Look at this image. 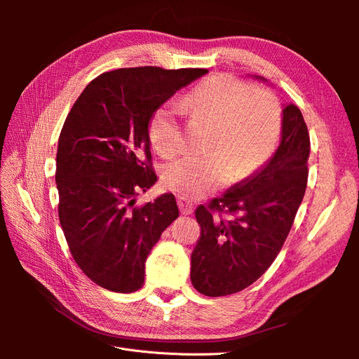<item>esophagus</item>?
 Returning a JSON list of instances; mask_svg holds the SVG:
<instances>
[{"instance_id":"1","label":"esophagus","mask_w":359,"mask_h":359,"mask_svg":"<svg viewBox=\"0 0 359 359\" xmlns=\"http://www.w3.org/2000/svg\"><path fill=\"white\" fill-rule=\"evenodd\" d=\"M178 206H180L181 212L186 214V215H189V214H191L194 211V205L191 202H189L187 199H184V198L178 199Z\"/></svg>"}]
</instances>
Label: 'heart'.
Wrapping results in <instances>:
<instances>
[{
    "label": "heart",
    "mask_w": 359,
    "mask_h": 359,
    "mask_svg": "<svg viewBox=\"0 0 359 359\" xmlns=\"http://www.w3.org/2000/svg\"><path fill=\"white\" fill-rule=\"evenodd\" d=\"M184 109L182 110V107ZM210 124L205 156H189L163 169L165 186L186 199L205 196L229 180H244L274 153L283 127V111L274 93L255 88L229 73L212 74L182 99L160 104L148 123L151 144L163 157L186 148L181 119Z\"/></svg>",
    "instance_id": "b5f03b06"
}]
</instances>
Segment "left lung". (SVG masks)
Returning a JSON list of instances; mask_svg holds the SVG:
<instances>
[{"label": "left lung", "mask_w": 359, "mask_h": 359, "mask_svg": "<svg viewBox=\"0 0 359 359\" xmlns=\"http://www.w3.org/2000/svg\"><path fill=\"white\" fill-rule=\"evenodd\" d=\"M309 154L307 124L298 107L287 104L273 158L222 198L196 208L201 238L191 253L194 289L206 297L232 295L271 266L306 193Z\"/></svg>", "instance_id": "obj_1"}]
</instances>
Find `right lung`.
<instances>
[{
  "label": "right lung",
  "mask_w": 359,
  "mask_h": 359,
  "mask_svg": "<svg viewBox=\"0 0 359 359\" xmlns=\"http://www.w3.org/2000/svg\"><path fill=\"white\" fill-rule=\"evenodd\" d=\"M206 69L130 67L91 81L58 139V217L74 262L107 290L142 287L145 260L180 215L175 196L137 205L157 181L148 123L160 104Z\"/></svg>",
  "instance_id": "1"
}]
</instances>
